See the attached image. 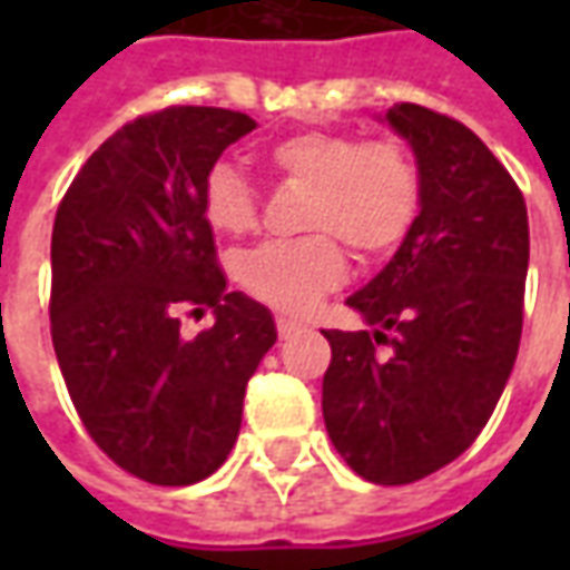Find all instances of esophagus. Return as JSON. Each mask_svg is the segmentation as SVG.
I'll use <instances>...</instances> for the list:
<instances>
[{"label":"esophagus","instance_id":"34e87169","mask_svg":"<svg viewBox=\"0 0 570 570\" xmlns=\"http://www.w3.org/2000/svg\"><path fill=\"white\" fill-rule=\"evenodd\" d=\"M302 330H305V326L298 321H293V317H277V335H281V338H293V335L302 333Z\"/></svg>","mask_w":570,"mask_h":570}]
</instances>
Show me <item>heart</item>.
Returning <instances> with one entry per match:
<instances>
[{
	"label": "heart",
	"instance_id": "obj_1",
	"mask_svg": "<svg viewBox=\"0 0 570 570\" xmlns=\"http://www.w3.org/2000/svg\"><path fill=\"white\" fill-rule=\"evenodd\" d=\"M277 174L311 188L305 240H268L237 262V284L277 311H308L345 281L342 244L363 259H382L409 235L421 204V174L400 140L305 130L272 149ZM204 219L228 237L249 235L259 219L256 191L232 164H213L200 195Z\"/></svg>",
	"mask_w": 570,
	"mask_h": 570
}]
</instances>
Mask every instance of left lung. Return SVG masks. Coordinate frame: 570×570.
<instances>
[{"label": "left lung", "mask_w": 570, "mask_h": 570, "mask_svg": "<svg viewBox=\"0 0 570 570\" xmlns=\"http://www.w3.org/2000/svg\"><path fill=\"white\" fill-rule=\"evenodd\" d=\"M419 216L394 259L347 296L372 330H326L323 421L357 476L406 485L470 449L513 372L528 274L525 198L461 121L396 104Z\"/></svg>", "instance_id": "8db88e82"}]
</instances>
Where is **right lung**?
I'll return each mask as SVG.
<instances>
[{
    "label": "right lung",
    "instance_id": "1",
    "mask_svg": "<svg viewBox=\"0 0 570 570\" xmlns=\"http://www.w3.org/2000/svg\"><path fill=\"white\" fill-rule=\"evenodd\" d=\"M256 121L213 106L140 116L94 151L51 235V342L91 440L130 476L191 485L240 430L244 391L277 342L272 311L225 289L200 195ZM213 307L195 340L175 311Z\"/></svg>",
    "mask_w": 570,
    "mask_h": 570
}]
</instances>
